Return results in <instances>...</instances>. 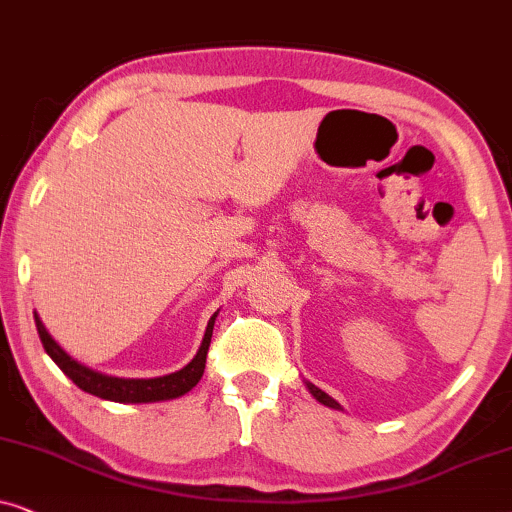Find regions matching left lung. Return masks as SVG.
Segmentation results:
<instances>
[{
    "label": "left lung",
    "instance_id": "1",
    "mask_svg": "<svg viewBox=\"0 0 512 512\" xmlns=\"http://www.w3.org/2000/svg\"><path fill=\"white\" fill-rule=\"evenodd\" d=\"M304 384H306V388H309V393L313 395V398L318 400L320 405H325V407H332V410H344V407L339 405L337 400L332 398V395H327L325 391H320V388H318L316 384H311V381H304Z\"/></svg>",
    "mask_w": 512,
    "mask_h": 512
}]
</instances>
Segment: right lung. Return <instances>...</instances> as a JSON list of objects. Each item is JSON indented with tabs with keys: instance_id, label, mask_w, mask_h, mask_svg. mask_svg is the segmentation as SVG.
<instances>
[{
	"instance_id": "1",
	"label": "right lung",
	"mask_w": 512,
	"mask_h": 512,
	"mask_svg": "<svg viewBox=\"0 0 512 512\" xmlns=\"http://www.w3.org/2000/svg\"><path fill=\"white\" fill-rule=\"evenodd\" d=\"M215 311L208 320L206 335H203V342L192 358V363H187L182 370L163 374V377H152V379H126V377H112V374L98 372L93 367L81 363V360L72 358L63 346H60L56 339L51 337V332L46 330V325L39 318V313L34 311V323H37L39 339H42L46 353H49L53 363H56L60 370L65 372V377H70L74 384H77L81 391L98 395L102 400H112V403H159V400H173L180 398L192 391V388L199 384L203 377V370H206V356L210 337H213V325L217 318Z\"/></svg>"
}]
</instances>
